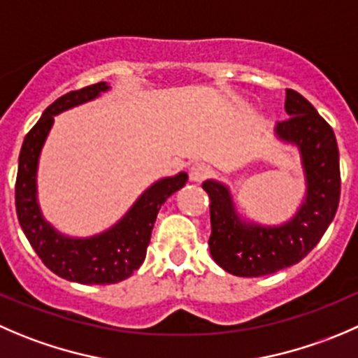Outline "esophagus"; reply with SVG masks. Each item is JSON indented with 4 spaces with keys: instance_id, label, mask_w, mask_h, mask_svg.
Returning <instances> with one entry per match:
<instances>
[{
    "instance_id": "1",
    "label": "esophagus",
    "mask_w": 358,
    "mask_h": 358,
    "mask_svg": "<svg viewBox=\"0 0 358 358\" xmlns=\"http://www.w3.org/2000/svg\"><path fill=\"white\" fill-rule=\"evenodd\" d=\"M210 176H211V168L208 164H204V162H196V164L190 168V180H192V182L201 183L206 178H210Z\"/></svg>"
}]
</instances>
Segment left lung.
<instances>
[{
	"mask_svg": "<svg viewBox=\"0 0 358 358\" xmlns=\"http://www.w3.org/2000/svg\"><path fill=\"white\" fill-rule=\"evenodd\" d=\"M285 110L290 117L278 122L275 131L299 147L308 183L306 201L289 224H245L236 215L227 187L213 180L203 183L210 197V253L231 275L257 278L297 264L318 245L338 211L341 175L334 131L292 89H287Z\"/></svg>",
	"mask_w": 358,
	"mask_h": 358,
	"instance_id": "obj_1",
	"label": "left lung"
}]
</instances>
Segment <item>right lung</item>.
I'll list each match as a JSON object with an SVG mask.
<instances>
[{"label":"right lung","mask_w":358,"mask_h":358,"mask_svg":"<svg viewBox=\"0 0 358 358\" xmlns=\"http://www.w3.org/2000/svg\"><path fill=\"white\" fill-rule=\"evenodd\" d=\"M106 89V82H99L55 99L24 138L15 180L17 218L27 241L52 273L83 285L119 283L136 271L147 255L152 229L162 203L182 189L189 178L187 173H180L171 178L159 180L141 194L115 227L94 238H66L41 218L36 203V166L54 117L73 106L91 101Z\"/></svg>","instance_id":"obj_1"}]
</instances>
